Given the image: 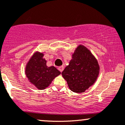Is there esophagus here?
I'll use <instances>...</instances> for the list:
<instances>
[{"label":"esophagus","mask_w":125,"mask_h":125,"mask_svg":"<svg viewBox=\"0 0 125 125\" xmlns=\"http://www.w3.org/2000/svg\"><path fill=\"white\" fill-rule=\"evenodd\" d=\"M58 69H59V71L61 72H62L63 71L64 67L63 66H60V67H58Z\"/></svg>","instance_id":"34e87169"}]
</instances>
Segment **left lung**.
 I'll use <instances>...</instances> for the list:
<instances>
[{"mask_svg": "<svg viewBox=\"0 0 125 125\" xmlns=\"http://www.w3.org/2000/svg\"><path fill=\"white\" fill-rule=\"evenodd\" d=\"M99 72V66L96 59L86 47L80 45L62 74L72 91L81 93L94 83Z\"/></svg>", "mask_w": 125, "mask_h": 125, "instance_id": "obj_1", "label": "left lung"}]
</instances>
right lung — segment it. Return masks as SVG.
I'll return each instance as SVG.
<instances>
[{"label": "right lung", "mask_w": 125, "mask_h": 125, "mask_svg": "<svg viewBox=\"0 0 125 125\" xmlns=\"http://www.w3.org/2000/svg\"><path fill=\"white\" fill-rule=\"evenodd\" d=\"M43 54L37 52L31 57L26 68V74L30 82L39 89H44L55 77L61 74L55 67H48Z\"/></svg>", "instance_id": "obj_1"}]
</instances>
